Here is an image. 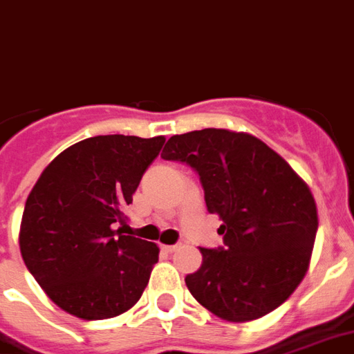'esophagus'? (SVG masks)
<instances>
[{
	"label": "esophagus",
	"mask_w": 354,
	"mask_h": 354,
	"mask_svg": "<svg viewBox=\"0 0 354 354\" xmlns=\"http://www.w3.org/2000/svg\"><path fill=\"white\" fill-rule=\"evenodd\" d=\"M160 249H162L164 252H174L175 249H177V245H162Z\"/></svg>",
	"instance_id": "1"
}]
</instances>
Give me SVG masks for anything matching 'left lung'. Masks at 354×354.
<instances>
[{
	"label": "left lung",
	"instance_id": "left-lung-1",
	"mask_svg": "<svg viewBox=\"0 0 354 354\" xmlns=\"http://www.w3.org/2000/svg\"><path fill=\"white\" fill-rule=\"evenodd\" d=\"M162 158L200 175L224 245L202 247L200 270L185 277L203 308L245 322L277 309L309 268L319 228L313 194L279 154L243 131H188L167 139Z\"/></svg>",
	"mask_w": 354,
	"mask_h": 354
}]
</instances>
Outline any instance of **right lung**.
Segmentation results:
<instances>
[{
  "label": "right lung",
  "mask_w": 354,
  "mask_h": 354,
  "mask_svg": "<svg viewBox=\"0 0 354 354\" xmlns=\"http://www.w3.org/2000/svg\"><path fill=\"white\" fill-rule=\"evenodd\" d=\"M166 139L95 136L45 167L26 200L20 252L50 300L84 321L128 311L145 290L156 243L124 236L126 205Z\"/></svg>",
  "instance_id": "1"
}]
</instances>
